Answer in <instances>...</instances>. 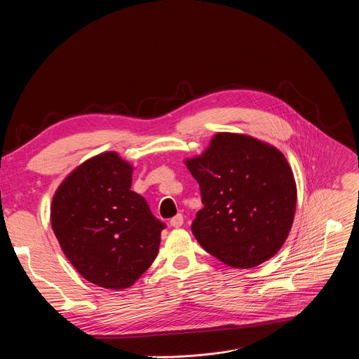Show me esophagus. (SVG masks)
Listing matches in <instances>:
<instances>
[{
	"mask_svg": "<svg viewBox=\"0 0 359 359\" xmlns=\"http://www.w3.org/2000/svg\"><path fill=\"white\" fill-rule=\"evenodd\" d=\"M183 224V216L182 215H176L175 217L170 219V226L172 227H180Z\"/></svg>",
	"mask_w": 359,
	"mask_h": 359,
	"instance_id": "34e87169",
	"label": "esophagus"
}]
</instances>
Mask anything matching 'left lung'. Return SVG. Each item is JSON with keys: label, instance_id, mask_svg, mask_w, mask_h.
<instances>
[{"label": "left lung", "instance_id": "1", "mask_svg": "<svg viewBox=\"0 0 359 359\" xmlns=\"http://www.w3.org/2000/svg\"><path fill=\"white\" fill-rule=\"evenodd\" d=\"M186 165L201 193L203 209L191 223L200 245L234 269L271 259L290 233L297 201L283 153L245 135L219 133Z\"/></svg>", "mask_w": 359, "mask_h": 359}]
</instances>
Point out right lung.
<instances>
[{
	"label": "right lung",
	"instance_id": "obj_1",
	"mask_svg": "<svg viewBox=\"0 0 359 359\" xmlns=\"http://www.w3.org/2000/svg\"><path fill=\"white\" fill-rule=\"evenodd\" d=\"M130 186L132 166L108 151L76 168L53 200L50 224L64 254L99 287H130L158 255L166 226Z\"/></svg>",
	"mask_w": 359,
	"mask_h": 359
}]
</instances>
